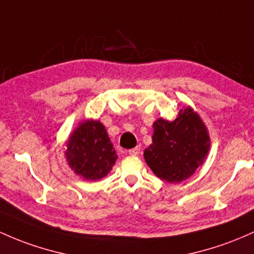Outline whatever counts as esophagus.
I'll use <instances>...</instances> for the list:
<instances>
[{"mask_svg":"<svg viewBox=\"0 0 254 254\" xmlns=\"http://www.w3.org/2000/svg\"><path fill=\"white\" fill-rule=\"evenodd\" d=\"M127 153H129V154H131V155H138L141 153V147L137 146V147H135V148L129 149V150H127Z\"/></svg>","mask_w":254,"mask_h":254,"instance_id":"1","label":"esophagus"}]
</instances>
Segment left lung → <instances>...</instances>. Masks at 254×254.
Segmentation results:
<instances>
[{
	"label": "left lung",
	"mask_w": 254,
	"mask_h": 254,
	"mask_svg": "<svg viewBox=\"0 0 254 254\" xmlns=\"http://www.w3.org/2000/svg\"><path fill=\"white\" fill-rule=\"evenodd\" d=\"M153 130V142L143 155L155 176L180 183L202 165L210 149V136L199 114L190 107L181 110L172 122L159 118Z\"/></svg>",
	"instance_id": "8db88e82"
}]
</instances>
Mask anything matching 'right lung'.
Here are the masks:
<instances>
[{
    "mask_svg": "<svg viewBox=\"0 0 254 254\" xmlns=\"http://www.w3.org/2000/svg\"><path fill=\"white\" fill-rule=\"evenodd\" d=\"M69 168L86 181L105 177L118 159L107 130L99 121H85L69 135L65 152Z\"/></svg>",
    "mask_w": 254,
    "mask_h": 254,
    "instance_id": "add662e5",
    "label": "right lung"
}]
</instances>
